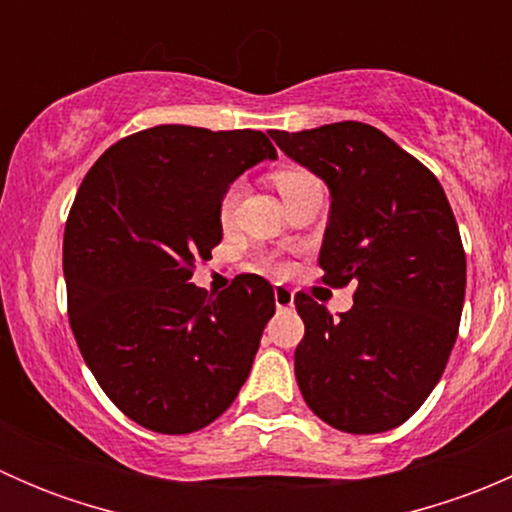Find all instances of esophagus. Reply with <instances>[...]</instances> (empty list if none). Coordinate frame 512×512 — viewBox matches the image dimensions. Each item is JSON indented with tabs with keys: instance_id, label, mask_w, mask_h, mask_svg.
<instances>
[{
	"instance_id": "esophagus-1",
	"label": "esophagus",
	"mask_w": 512,
	"mask_h": 512,
	"mask_svg": "<svg viewBox=\"0 0 512 512\" xmlns=\"http://www.w3.org/2000/svg\"><path fill=\"white\" fill-rule=\"evenodd\" d=\"M275 304L277 309H292L294 292L289 287H275Z\"/></svg>"
}]
</instances>
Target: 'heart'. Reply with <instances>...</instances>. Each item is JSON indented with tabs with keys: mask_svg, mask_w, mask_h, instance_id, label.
Segmentation results:
<instances>
[{
	"mask_svg": "<svg viewBox=\"0 0 512 512\" xmlns=\"http://www.w3.org/2000/svg\"><path fill=\"white\" fill-rule=\"evenodd\" d=\"M307 178H312V175L304 173V170L285 168V170H280V173L275 175V183H277V188H280V193L285 195V193H289V190L294 188V185H299V183H302V180H307ZM235 198H237V185H232V188L225 193L223 205H220V213L230 215L232 205H235Z\"/></svg>",
	"mask_w": 512,
	"mask_h": 512,
	"instance_id": "obj_1",
	"label": "heart"
}]
</instances>
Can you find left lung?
<instances>
[{"mask_svg":"<svg viewBox=\"0 0 512 512\" xmlns=\"http://www.w3.org/2000/svg\"><path fill=\"white\" fill-rule=\"evenodd\" d=\"M270 138L332 198L322 282L356 287L339 319L309 294L294 297L299 391L339 431H391L428 399L456 344L466 255L451 205L436 175L369 123Z\"/></svg>","mask_w":512,"mask_h":512,"instance_id":"8db88e82","label":"left lung"}]
</instances>
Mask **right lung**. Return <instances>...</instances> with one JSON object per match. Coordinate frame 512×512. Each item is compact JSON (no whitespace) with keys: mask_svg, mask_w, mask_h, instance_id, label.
Returning a JSON list of instances; mask_svg holds the SVG:
<instances>
[{"mask_svg":"<svg viewBox=\"0 0 512 512\" xmlns=\"http://www.w3.org/2000/svg\"><path fill=\"white\" fill-rule=\"evenodd\" d=\"M277 160L260 131L156 126L108 148L64 230L69 319L86 366L138 426L193 433L235 401L275 314V289L240 275L218 294L190 282L223 240L230 185Z\"/></svg>","mask_w":512,"mask_h":512,"instance_id":"right-lung-1","label":"right lung"}]
</instances>
